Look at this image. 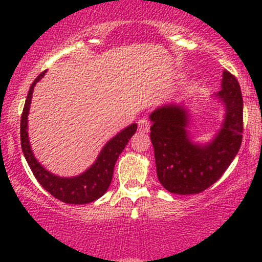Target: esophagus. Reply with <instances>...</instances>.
I'll return each instance as SVG.
<instances>
[{"label": "esophagus", "mask_w": 262, "mask_h": 262, "mask_svg": "<svg viewBox=\"0 0 262 262\" xmlns=\"http://www.w3.org/2000/svg\"><path fill=\"white\" fill-rule=\"evenodd\" d=\"M138 129L141 133H148L150 129V121L146 118H141L139 122H138Z\"/></svg>", "instance_id": "1"}]
</instances>
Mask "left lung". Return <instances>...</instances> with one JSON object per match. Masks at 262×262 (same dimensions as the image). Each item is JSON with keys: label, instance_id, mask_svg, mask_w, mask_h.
I'll return each instance as SVG.
<instances>
[{"label": "left lung", "instance_id": "8db88e82", "mask_svg": "<svg viewBox=\"0 0 262 262\" xmlns=\"http://www.w3.org/2000/svg\"><path fill=\"white\" fill-rule=\"evenodd\" d=\"M217 98L224 104L222 128L207 144L188 137L189 114L182 104L161 106L150 114V138L154 146L158 179L171 193L194 194L204 191L228 169L243 139V96L234 75L224 70Z\"/></svg>", "mask_w": 262, "mask_h": 262}]
</instances>
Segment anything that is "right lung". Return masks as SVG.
<instances>
[{"label":"right lung","instance_id":"1","mask_svg":"<svg viewBox=\"0 0 262 262\" xmlns=\"http://www.w3.org/2000/svg\"><path fill=\"white\" fill-rule=\"evenodd\" d=\"M47 71H43L39 76L33 81L31 89L28 91V96L23 108L22 117H20V145L25 158L31 167L33 175L35 176L37 181L47 189L52 196H54L61 202L69 204H86L103 196L110 187L112 181L114 165L121 152L124 150L129 139L133 137L137 132V124L133 123L129 127L124 128L121 133L111 139L103 149L101 150L100 155L93 162L91 167H89L85 172L79 176L74 177H60L54 175L45 170L35 159L31 149V144L28 139V114L31 108V101L34 86Z\"/></svg>","mask_w":262,"mask_h":262}]
</instances>
